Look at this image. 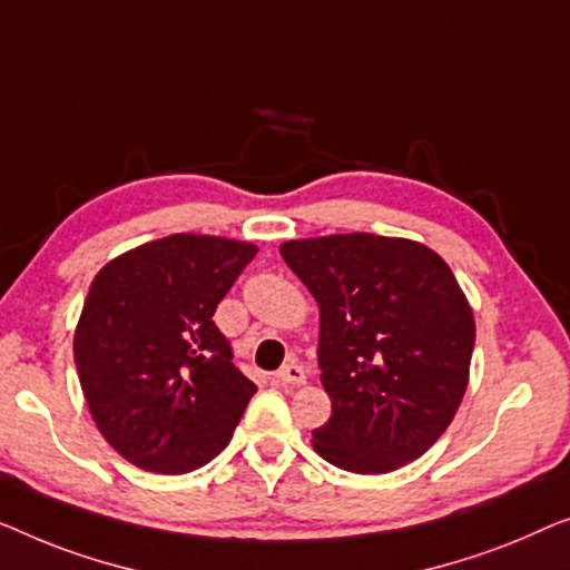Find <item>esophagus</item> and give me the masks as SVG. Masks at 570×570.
Masks as SVG:
<instances>
[{
  "label": "esophagus",
  "mask_w": 570,
  "mask_h": 570,
  "mask_svg": "<svg viewBox=\"0 0 570 570\" xmlns=\"http://www.w3.org/2000/svg\"><path fill=\"white\" fill-rule=\"evenodd\" d=\"M276 382L282 384V387H299V384L307 382V376H304V368L299 364H286L276 372Z\"/></svg>",
  "instance_id": "34e87169"
}]
</instances>
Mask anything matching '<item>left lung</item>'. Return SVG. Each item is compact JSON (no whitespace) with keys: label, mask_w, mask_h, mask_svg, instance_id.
Segmentation results:
<instances>
[{"label":"left lung","mask_w":570,"mask_h":570,"mask_svg":"<svg viewBox=\"0 0 570 570\" xmlns=\"http://www.w3.org/2000/svg\"><path fill=\"white\" fill-rule=\"evenodd\" d=\"M286 266L320 307V382L333 403L312 431L335 468L382 475L444 434L468 390L475 317L431 247L368 232L288 239Z\"/></svg>","instance_id":"left-lung-1"}]
</instances>
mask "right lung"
I'll list each match as a JSON object with an SVG mask.
<instances>
[{
    "label": "right lung",
    "mask_w": 570,
    "mask_h": 570,
    "mask_svg": "<svg viewBox=\"0 0 570 570\" xmlns=\"http://www.w3.org/2000/svg\"><path fill=\"white\" fill-rule=\"evenodd\" d=\"M258 247L170 235L95 276L75 331V364L95 426L118 454L159 475L204 468L255 395L214 325Z\"/></svg>",
    "instance_id": "1"
}]
</instances>
